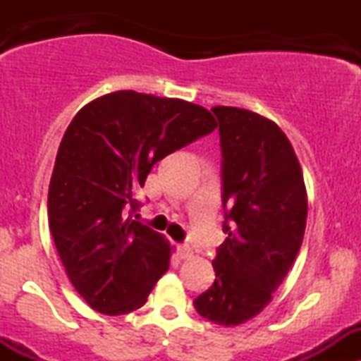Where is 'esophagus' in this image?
<instances>
[{
    "instance_id": "34e87169",
    "label": "esophagus",
    "mask_w": 361,
    "mask_h": 361,
    "mask_svg": "<svg viewBox=\"0 0 361 361\" xmlns=\"http://www.w3.org/2000/svg\"><path fill=\"white\" fill-rule=\"evenodd\" d=\"M192 255V250L188 248L187 245H180L178 246V257L180 258H188Z\"/></svg>"
}]
</instances>
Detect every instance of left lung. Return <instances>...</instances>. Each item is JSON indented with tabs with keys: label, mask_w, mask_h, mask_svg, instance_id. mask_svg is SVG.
<instances>
[{
	"label": "left lung",
	"mask_w": 361,
	"mask_h": 361,
	"mask_svg": "<svg viewBox=\"0 0 361 361\" xmlns=\"http://www.w3.org/2000/svg\"><path fill=\"white\" fill-rule=\"evenodd\" d=\"M221 148L227 239L213 260L214 283L194 300L216 325L235 326L271 302L295 262L307 220V195L292 143L272 120L214 106Z\"/></svg>",
	"instance_id": "obj_1"
}]
</instances>
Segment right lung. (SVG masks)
<instances>
[{
	"mask_svg": "<svg viewBox=\"0 0 361 361\" xmlns=\"http://www.w3.org/2000/svg\"><path fill=\"white\" fill-rule=\"evenodd\" d=\"M206 108L118 90L90 101L61 141L49 187V225L69 281L103 314L136 311L169 267L162 235L130 220L134 192L154 164L213 133Z\"/></svg>",
	"mask_w": 361,
	"mask_h": 361,
	"instance_id": "obj_1",
	"label": "right lung"
}]
</instances>
